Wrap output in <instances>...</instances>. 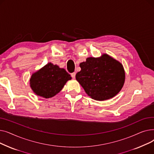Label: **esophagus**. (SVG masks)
<instances>
[{
  "instance_id": "esophagus-1",
  "label": "esophagus",
  "mask_w": 154,
  "mask_h": 154,
  "mask_svg": "<svg viewBox=\"0 0 154 154\" xmlns=\"http://www.w3.org/2000/svg\"><path fill=\"white\" fill-rule=\"evenodd\" d=\"M71 76H72V77L73 78V79H75V72H73V73H72L71 74Z\"/></svg>"
}]
</instances>
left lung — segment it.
Segmentation results:
<instances>
[{
	"instance_id": "obj_1",
	"label": "left lung",
	"mask_w": 154,
	"mask_h": 154,
	"mask_svg": "<svg viewBox=\"0 0 154 154\" xmlns=\"http://www.w3.org/2000/svg\"><path fill=\"white\" fill-rule=\"evenodd\" d=\"M81 70L76 80L86 94L95 100L102 101L115 97L125 83L123 65L107 54L99 57H88L80 63Z\"/></svg>"
}]
</instances>
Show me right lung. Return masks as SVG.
I'll return each mask as SVG.
<instances>
[{"mask_svg": "<svg viewBox=\"0 0 154 154\" xmlns=\"http://www.w3.org/2000/svg\"><path fill=\"white\" fill-rule=\"evenodd\" d=\"M71 79L70 75L64 69L48 62L32 74L30 87L37 95L49 99L60 92Z\"/></svg>", "mask_w": 154, "mask_h": 154, "instance_id": "right-lung-1", "label": "right lung"}]
</instances>
